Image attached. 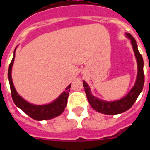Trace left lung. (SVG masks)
<instances>
[{
    "mask_svg": "<svg viewBox=\"0 0 150 150\" xmlns=\"http://www.w3.org/2000/svg\"><path fill=\"white\" fill-rule=\"evenodd\" d=\"M126 36L128 39H130L133 50L135 52V56L136 57L138 65L137 78H136L135 86L131 89V91L121 100L107 102V101H103L93 96L88 84L85 81H83V86H84L85 92L86 94L89 104L91 105V107L95 110L102 114L114 115V114H121L128 110L135 103V100H137L138 96H139V94L141 93L143 89L145 82L144 72H143V65H144L143 59H142V55L139 52L137 43L134 37L130 33H126Z\"/></svg>",
    "mask_w": 150,
    "mask_h": 150,
    "instance_id": "left-lung-1",
    "label": "left lung"
}]
</instances>
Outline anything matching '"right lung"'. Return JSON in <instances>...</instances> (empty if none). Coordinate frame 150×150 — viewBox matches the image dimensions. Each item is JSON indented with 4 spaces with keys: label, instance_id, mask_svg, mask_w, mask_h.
<instances>
[{
    "label": "right lung",
    "instance_id": "right-lung-1",
    "mask_svg": "<svg viewBox=\"0 0 150 150\" xmlns=\"http://www.w3.org/2000/svg\"><path fill=\"white\" fill-rule=\"evenodd\" d=\"M16 49V48H15ZM15 57V50L14 51V56L11 61L9 68H8V79L10 83L11 92V97L15 103V104L18 107H19L22 111H24L27 115H29L33 119L36 121H43V120H49L59 116L63 113L64 110L68 102V97L70 92L71 84L66 88L65 91L58 96V98L53 101L49 104L46 105H34L30 103L27 102L22 96L18 94L17 91L15 90V86L12 82L11 79V69L14 63Z\"/></svg>",
    "mask_w": 150,
    "mask_h": 150
}]
</instances>
